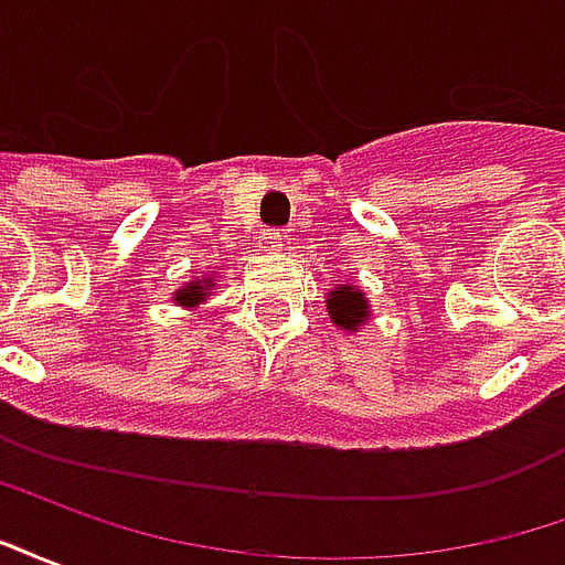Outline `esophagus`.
<instances>
[{
	"label": "esophagus",
	"mask_w": 565,
	"mask_h": 565,
	"mask_svg": "<svg viewBox=\"0 0 565 565\" xmlns=\"http://www.w3.org/2000/svg\"><path fill=\"white\" fill-rule=\"evenodd\" d=\"M259 245L266 254H281L284 245H287V233L281 230H266V233L259 235Z\"/></svg>",
	"instance_id": "esophagus-1"
}]
</instances>
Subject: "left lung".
<instances>
[{"label": "left lung", "mask_w": 565, "mask_h": 565, "mask_svg": "<svg viewBox=\"0 0 565 565\" xmlns=\"http://www.w3.org/2000/svg\"><path fill=\"white\" fill-rule=\"evenodd\" d=\"M327 311H330L332 327L344 332H360L372 320V306L366 294L354 284H335L327 294Z\"/></svg>", "instance_id": "obj_1"}]
</instances>
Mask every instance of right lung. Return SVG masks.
<instances>
[{"label": "right lung", "instance_id": "right-lung-1", "mask_svg": "<svg viewBox=\"0 0 565 565\" xmlns=\"http://www.w3.org/2000/svg\"><path fill=\"white\" fill-rule=\"evenodd\" d=\"M214 278H217V275H202V278H193V281L184 284V287H178L172 299L178 302V306H184V308L205 306L211 290H214Z\"/></svg>", "mask_w": 565, "mask_h": 565}]
</instances>
